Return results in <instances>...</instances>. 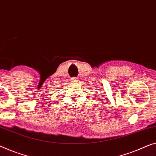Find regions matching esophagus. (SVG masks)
<instances>
[{"label": "esophagus", "instance_id": "esophagus-1", "mask_svg": "<svg viewBox=\"0 0 156 156\" xmlns=\"http://www.w3.org/2000/svg\"><path fill=\"white\" fill-rule=\"evenodd\" d=\"M78 78H76V77H74V78H71V82H77L78 81Z\"/></svg>", "mask_w": 156, "mask_h": 156}]
</instances>
